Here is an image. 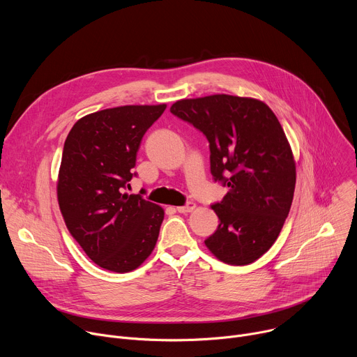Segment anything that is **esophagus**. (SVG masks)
<instances>
[{
	"mask_svg": "<svg viewBox=\"0 0 357 357\" xmlns=\"http://www.w3.org/2000/svg\"><path fill=\"white\" fill-rule=\"evenodd\" d=\"M195 208H196V205H195L193 202H188L185 206H178L176 211H178L179 213H190L192 211H195Z\"/></svg>",
	"mask_w": 357,
	"mask_h": 357,
	"instance_id": "1",
	"label": "esophagus"
}]
</instances>
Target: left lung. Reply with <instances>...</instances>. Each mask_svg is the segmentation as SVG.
I'll use <instances>...</instances> for the list:
<instances>
[{
    "label": "left lung",
    "mask_w": 357,
    "mask_h": 357,
    "mask_svg": "<svg viewBox=\"0 0 357 357\" xmlns=\"http://www.w3.org/2000/svg\"><path fill=\"white\" fill-rule=\"evenodd\" d=\"M171 113L206 135L211 172L229 186L212 206L220 223L206 247L226 264L254 263L275 243L295 190V160L278 119L264 101L230 94L182 98Z\"/></svg>",
    "instance_id": "1"
}]
</instances>
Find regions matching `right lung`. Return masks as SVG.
Masks as SVG:
<instances>
[{
    "label": "right lung",
    "instance_id": "1",
    "mask_svg": "<svg viewBox=\"0 0 357 357\" xmlns=\"http://www.w3.org/2000/svg\"><path fill=\"white\" fill-rule=\"evenodd\" d=\"M167 105L121 106L77 120L65 141L58 202L89 259L113 273L138 268L154 250L164 209L124 192L146 130Z\"/></svg>",
    "mask_w": 357,
    "mask_h": 357
}]
</instances>
